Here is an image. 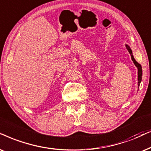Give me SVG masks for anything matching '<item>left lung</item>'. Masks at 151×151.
<instances>
[{"label":"left lung","instance_id":"obj_1","mask_svg":"<svg viewBox=\"0 0 151 151\" xmlns=\"http://www.w3.org/2000/svg\"><path fill=\"white\" fill-rule=\"evenodd\" d=\"M126 48L128 50L129 53L130 54L131 58H132V60L133 61V62H134V65H135L137 67V68H138V88H139V87L140 83H141V81H142V66H141L140 64H139L138 62H137L135 60H134V57H133V55H132V50H131L130 47H129L128 45H126Z\"/></svg>","mask_w":151,"mask_h":151}]
</instances>
